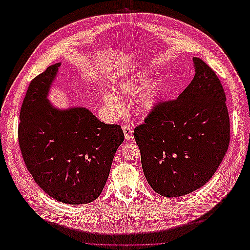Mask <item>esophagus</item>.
<instances>
[{
    "instance_id": "1",
    "label": "esophagus",
    "mask_w": 250,
    "mask_h": 250,
    "mask_svg": "<svg viewBox=\"0 0 250 250\" xmlns=\"http://www.w3.org/2000/svg\"><path fill=\"white\" fill-rule=\"evenodd\" d=\"M122 131H124V134L125 140H131L132 136H133V128L131 125H125L122 126Z\"/></svg>"
}]
</instances>
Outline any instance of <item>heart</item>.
Returning a JSON list of instances; mask_svg holds the SVG:
<instances>
[{"label": "heart", "mask_w": 250, "mask_h": 250, "mask_svg": "<svg viewBox=\"0 0 250 250\" xmlns=\"http://www.w3.org/2000/svg\"><path fill=\"white\" fill-rule=\"evenodd\" d=\"M150 78L148 72H139L132 75L121 78L115 84L116 93L120 98L134 97L145 86ZM162 94V86L159 81H152L147 84L145 89L137 95L136 106L142 113H149L157 105ZM113 92H106L103 95V102L114 113H118L122 108L120 99Z\"/></svg>", "instance_id": "obj_1"}]
</instances>
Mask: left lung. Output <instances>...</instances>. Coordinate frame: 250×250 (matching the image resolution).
<instances>
[{"label":"left lung","instance_id":"left-lung-1","mask_svg":"<svg viewBox=\"0 0 250 250\" xmlns=\"http://www.w3.org/2000/svg\"><path fill=\"white\" fill-rule=\"evenodd\" d=\"M195 75L174 101L158 104L134 139L150 187L177 198L204 186L224 159L230 143L226 94L215 72L193 58Z\"/></svg>","mask_w":250,"mask_h":250}]
</instances>
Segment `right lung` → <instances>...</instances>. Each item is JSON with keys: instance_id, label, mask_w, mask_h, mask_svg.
<instances>
[{"instance_id": "obj_1", "label": "right lung", "mask_w": 250, "mask_h": 250, "mask_svg": "<svg viewBox=\"0 0 250 250\" xmlns=\"http://www.w3.org/2000/svg\"><path fill=\"white\" fill-rule=\"evenodd\" d=\"M61 63L31 82L20 110L18 140L26 168L45 192L65 204H87L102 192L125 140L82 106L58 108L48 93Z\"/></svg>"}]
</instances>
